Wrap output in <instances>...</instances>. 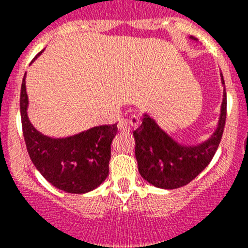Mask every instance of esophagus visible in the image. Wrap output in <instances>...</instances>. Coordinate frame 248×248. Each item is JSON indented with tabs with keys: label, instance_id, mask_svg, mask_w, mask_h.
I'll use <instances>...</instances> for the list:
<instances>
[{
	"label": "esophagus",
	"instance_id": "34e87169",
	"mask_svg": "<svg viewBox=\"0 0 248 248\" xmlns=\"http://www.w3.org/2000/svg\"><path fill=\"white\" fill-rule=\"evenodd\" d=\"M140 124V120L137 115H130V117L122 118L118 123V128L120 131H131L133 129L138 128Z\"/></svg>",
	"mask_w": 248,
	"mask_h": 248
}]
</instances>
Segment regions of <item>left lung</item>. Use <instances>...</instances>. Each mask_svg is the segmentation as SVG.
<instances>
[{"mask_svg": "<svg viewBox=\"0 0 248 248\" xmlns=\"http://www.w3.org/2000/svg\"><path fill=\"white\" fill-rule=\"evenodd\" d=\"M196 41V38L190 37ZM221 82L225 80L221 74ZM226 91L223 89L221 113L214 134L198 145H183L144 114L141 125L134 130L135 157L140 175L160 189H177L198 176L214 157L222 138L226 122Z\"/></svg>", "mask_w": 248, "mask_h": 248, "instance_id": "obj_1", "label": "left lung"}]
</instances>
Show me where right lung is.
Here are the masks:
<instances>
[{
  "mask_svg": "<svg viewBox=\"0 0 248 248\" xmlns=\"http://www.w3.org/2000/svg\"><path fill=\"white\" fill-rule=\"evenodd\" d=\"M19 107L28 154L48 183L69 194H85L97 189L107 179L110 145L118 133L117 124L94 126L67 138L43 135L28 119L26 74L22 80Z\"/></svg>",
  "mask_w": 248,
  "mask_h": 248,
  "instance_id": "obj_1",
  "label": "right lung"
}]
</instances>
